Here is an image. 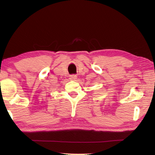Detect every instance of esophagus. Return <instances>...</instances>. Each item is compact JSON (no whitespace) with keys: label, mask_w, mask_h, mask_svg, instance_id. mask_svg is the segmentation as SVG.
<instances>
[{"label":"esophagus","mask_w":155,"mask_h":155,"mask_svg":"<svg viewBox=\"0 0 155 155\" xmlns=\"http://www.w3.org/2000/svg\"><path fill=\"white\" fill-rule=\"evenodd\" d=\"M77 78V75H71L70 77V79L71 81H75Z\"/></svg>","instance_id":"34e87169"}]
</instances>
